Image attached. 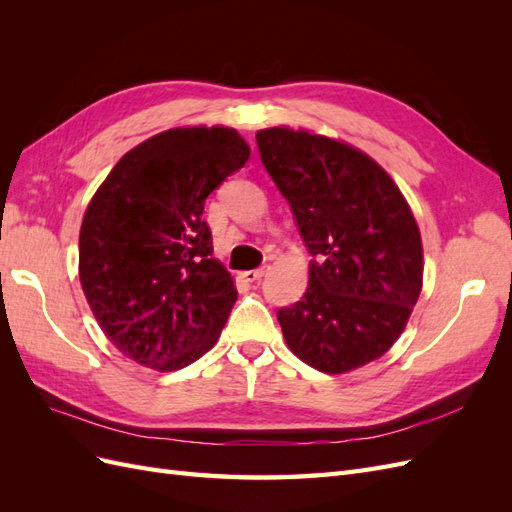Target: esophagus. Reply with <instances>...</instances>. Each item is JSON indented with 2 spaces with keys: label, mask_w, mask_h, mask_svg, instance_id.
<instances>
[{
  "label": "esophagus",
  "mask_w": 512,
  "mask_h": 512,
  "mask_svg": "<svg viewBox=\"0 0 512 512\" xmlns=\"http://www.w3.org/2000/svg\"><path fill=\"white\" fill-rule=\"evenodd\" d=\"M267 271H269L267 265L265 267H258V269H252V271H243V280L245 282H258V280H262V277H265Z\"/></svg>",
  "instance_id": "1"
}]
</instances>
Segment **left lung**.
<instances>
[{
	"instance_id": "1",
	"label": "left lung",
	"mask_w": 512,
	"mask_h": 512,
	"mask_svg": "<svg viewBox=\"0 0 512 512\" xmlns=\"http://www.w3.org/2000/svg\"><path fill=\"white\" fill-rule=\"evenodd\" d=\"M260 160L312 254L307 290L277 312L288 348L324 374L389 350L423 288V243L386 170L367 153L305 130L256 134Z\"/></svg>"
}]
</instances>
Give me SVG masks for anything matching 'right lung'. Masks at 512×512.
<instances>
[{
    "label": "right lung",
    "instance_id": "obj_1",
    "mask_svg": "<svg viewBox=\"0 0 512 512\" xmlns=\"http://www.w3.org/2000/svg\"><path fill=\"white\" fill-rule=\"evenodd\" d=\"M250 160L232 128H173L108 173L85 211L79 277L100 329L128 359L175 371L213 348L237 301L213 256L207 196Z\"/></svg>",
    "mask_w": 512,
    "mask_h": 512
}]
</instances>
